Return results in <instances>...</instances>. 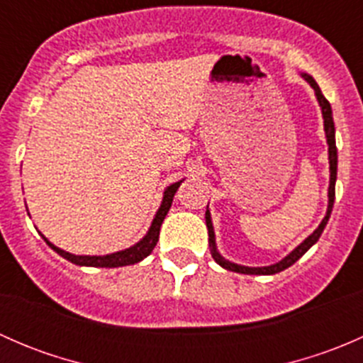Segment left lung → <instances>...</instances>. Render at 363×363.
Here are the masks:
<instances>
[{
	"label": "left lung",
	"instance_id": "1",
	"mask_svg": "<svg viewBox=\"0 0 363 363\" xmlns=\"http://www.w3.org/2000/svg\"><path fill=\"white\" fill-rule=\"evenodd\" d=\"M303 79L313 86V89L316 91V98L320 101V107L321 112H323V119H325V133H327V142H328V160H330V186H328V211L327 216L323 218L321 225L314 230L313 235L307 237L295 251H291L290 255L286 256L284 259H281L279 263L276 265H270V267H242V265H235V263H230L216 251V242H214V230H212V223H211V214L208 211L205 212V223H207V230H208V247H211V255L223 269L226 270H232V272H239V274H255V276H270V274H277L281 270L288 269L291 267L298 258H302L306 255L307 250H309L313 244L318 242L320 235L323 233V228L327 226L328 218H330V212L332 207H334V199H335V179H337V147H335V128H334V119H332V107L328 104L327 98L323 96L321 93L320 86L316 84V80L313 79L311 75H303Z\"/></svg>",
	"mask_w": 363,
	"mask_h": 363
}]
</instances>
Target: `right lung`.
Wrapping results in <instances>:
<instances>
[{
    "mask_svg": "<svg viewBox=\"0 0 363 363\" xmlns=\"http://www.w3.org/2000/svg\"><path fill=\"white\" fill-rule=\"evenodd\" d=\"M182 182V181H181ZM181 182H175V184L168 186L167 191H164V196H163V202H161V207L158 211V214H156L155 221H152L151 228H149L147 235L144 237V239L140 240V242L137 244V246L130 247V250H124V251H119V252H113V255H107V256H75V255H69V252L60 250V247H56L54 244H50L49 240L43 237V240H45L47 244H49L50 247H52L54 251L57 252V255H61L63 258H67L68 262L75 263V265H86V267H108V269H112V267H123V265H133V263H138L140 259H144L145 256H149L155 250L156 242H158L160 239V228H161V223H163L164 216H167V212L170 211L172 207V202H174V195L175 191L179 189V186H181Z\"/></svg>",
    "mask_w": 363,
    "mask_h": 363,
    "instance_id": "right-lung-1",
    "label": "right lung"
}]
</instances>
